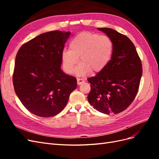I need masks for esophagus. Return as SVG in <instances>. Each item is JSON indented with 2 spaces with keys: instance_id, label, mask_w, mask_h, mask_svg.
<instances>
[{
  "instance_id": "obj_1",
  "label": "esophagus",
  "mask_w": 159,
  "mask_h": 159,
  "mask_svg": "<svg viewBox=\"0 0 159 159\" xmlns=\"http://www.w3.org/2000/svg\"><path fill=\"white\" fill-rule=\"evenodd\" d=\"M85 82V81L83 79H80V78H78L77 79V83H78V85H81Z\"/></svg>"
}]
</instances>
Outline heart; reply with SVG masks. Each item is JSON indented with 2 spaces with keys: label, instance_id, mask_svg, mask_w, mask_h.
Segmentation results:
<instances>
[{
  "label": "heart",
  "instance_id": "1",
  "mask_svg": "<svg viewBox=\"0 0 159 159\" xmlns=\"http://www.w3.org/2000/svg\"><path fill=\"white\" fill-rule=\"evenodd\" d=\"M113 49L109 37L94 32H81L71 41L70 50L62 52L64 69L67 73H71L80 58V64L75 70L77 75L82 76L90 71L98 73L108 64Z\"/></svg>",
  "mask_w": 159,
  "mask_h": 159
}]
</instances>
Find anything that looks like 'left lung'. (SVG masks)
Instances as JSON below:
<instances>
[{"mask_svg": "<svg viewBox=\"0 0 159 159\" xmlns=\"http://www.w3.org/2000/svg\"><path fill=\"white\" fill-rule=\"evenodd\" d=\"M112 40L111 59L107 66L88 79V102L98 111L117 114L132 103L139 90L142 64L135 46L125 35L109 28H98Z\"/></svg>", "mask_w": 159, "mask_h": 159, "instance_id": "8db88e82", "label": "left lung"}]
</instances>
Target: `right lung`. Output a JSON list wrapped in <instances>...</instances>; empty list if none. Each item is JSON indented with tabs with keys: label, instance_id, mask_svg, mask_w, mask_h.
Instances as JSON below:
<instances>
[{
	"label": "right lung",
	"instance_id": "add662e5",
	"mask_svg": "<svg viewBox=\"0 0 159 159\" xmlns=\"http://www.w3.org/2000/svg\"><path fill=\"white\" fill-rule=\"evenodd\" d=\"M70 32L41 34L24 44L16 56L14 91L26 109L42 117L54 116L65 107L77 80L61 70L62 52Z\"/></svg>",
	"mask_w": 159,
	"mask_h": 159
}]
</instances>
